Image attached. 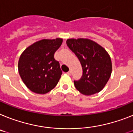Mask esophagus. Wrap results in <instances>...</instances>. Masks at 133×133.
<instances>
[{
  "mask_svg": "<svg viewBox=\"0 0 133 133\" xmlns=\"http://www.w3.org/2000/svg\"><path fill=\"white\" fill-rule=\"evenodd\" d=\"M67 74H68V75H71V74H72V72H71V71H69L68 72H67Z\"/></svg>",
  "mask_w": 133,
  "mask_h": 133,
  "instance_id": "34e87169",
  "label": "esophagus"
}]
</instances>
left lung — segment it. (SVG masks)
Here are the masks:
<instances>
[{
    "label": "left lung",
    "mask_w": 133,
    "mask_h": 133,
    "mask_svg": "<svg viewBox=\"0 0 133 133\" xmlns=\"http://www.w3.org/2000/svg\"><path fill=\"white\" fill-rule=\"evenodd\" d=\"M66 43L78 58L83 71L81 78L74 81L76 89L85 95L100 92L112 71L110 55L103 46L90 39L69 38Z\"/></svg>",
    "instance_id": "1"
}]
</instances>
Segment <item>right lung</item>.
<instances>
[{"label": "right lung", "instance_id": "obj_1", "mask_svg": "<svg viewBox=\"0 0 133 133\" xmlns=\"http://www.w3.org/2000/svg\"><path fill=\"white\" fill-rule=\"evenodd\" d=\"M63 39H42L27 47L21 54L18 71L23 83L31 91L45 94L55 87L62 72L55 59V51Z\"/></svg>", "mask_w": 133, "mask_h": 133}]
</instances>
